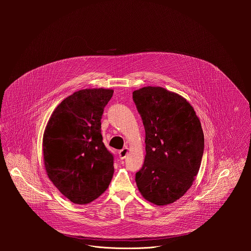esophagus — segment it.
<instances>
[{"label": "esophagus", "instance_id": "obj_1", "mask_svg": "<svg viewBox=\"0 0 251 251\" xmlns=\"http://www.w3.org/2000/svg\"><path fill=\"white\" fill-rule=\"evenodd\" d=\"M127 153H128V149H127V148H124L123 150H121V151H119V157H120L121 159H125V158L126 157Z\"/></svg>", "mask_w": 251, "mask_h": 251}]
</instances>
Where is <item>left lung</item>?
Segmentation results:
<instances>
[{
  "mask_svg": "<svg viewBox=\"0 0 251 251\" xmlns=\"http://www.w3.org/2000/svg\"><path fill=\"white\" fill-rule=\"evenodd\" d=\"M146 132V155L135 180L144 198L157 206L177 201L200 169L204 133L193 107L181 96L161 87L132 94Z\"/></svg>",
  "mask_w": 251,
  "mask_h": 251,
  "instance_id": "1",
  "label": "left lung"
}]
</instances>
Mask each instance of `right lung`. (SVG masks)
<instances>
[{
    "mask_svg": "<svg viewBox=\"0 0 251 251\" xmlns=\"http://www.w3.org/2000/svg\"><path fill=\"white\" fill-rule=\"evenodd\" d=\"M111 89L73 93L53 111L43 133V162L48 178L72 203L99 198L114 174V157L101 135V117Z\"/></svg>",
    "mask_w": 251,
    "mask_h": 251,
    "instance_id": "obj_1",
    "label": "right lung"
}]
</instances>
